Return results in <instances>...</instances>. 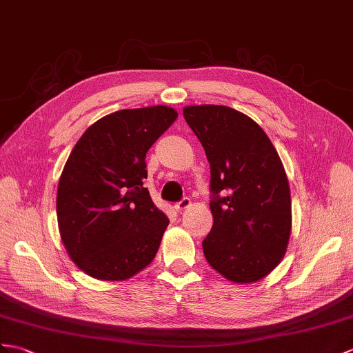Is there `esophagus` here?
<instances>
[{
    "mask_svg": "<svg viewBox=\"0 0 353 353\" xmlns=\"http://www.w3.org/2000/svg\"><path fill=\"white\" fill-rule=\"evenodd\" d=\"M190 205H192V201L188 199V197H184V199H181V201H179V202L175 205V210L181 212V211L187 210Z\"/></svg>",
    "mask_w": 353,
    "mask_h": 353,
    "instance_id": "1",
    "label": "esophagus"
}]
</instances>
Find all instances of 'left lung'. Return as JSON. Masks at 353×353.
<instances>
[{
    "mask_svg": "<svg viewBox=\"0 0 353 353\" xmlns=\"http://www.w3.org/2000/svg\"><path fill=\"white\" fill-rule=\"evenodd\" d=\"M183 114L211 168L212 229L203 254L234 283H254L286 253L292 202L285 168L250 117L228 106H185Z\"/></svg>",
    "mask_w": 353,
    "mask_h": 353,
    "instance_id": "left-lung-1",
    "label": "left lung"
}]
</instances>
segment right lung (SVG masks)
<instances>
[{
  "label": "right lung",
  "instance_id": "add662e5",
  "mask_svg": "<svg viewBox=\"0 0 353 353\" xmlns=\"http://www.w3.org/2000/svg\"><path fill=\"white\" fill-rule=\"evenodd\" d=\"M176 117L168 106L114 112L90 125L68 156L58 183V229L88 276L123 281L156 257L169 220L143 187L145 157Z\"/></svg>",
  "mask_w": 353,
  "mask_h": 353
}]
</instances>
